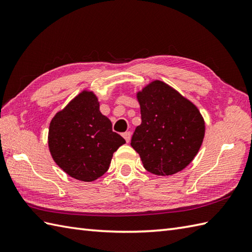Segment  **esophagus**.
<instances>
[{"instance_id": "1", "label": "esophagus", "mask_w": 252, "mask_h": 252, "mask_svg": "<svg viewBox=\"0 0 252 252\" xmlns=\"http://www.w3.org/2000/svg\"><path fill=\"white\" fill-rule=\"evenodd\" d=\"M122 136L125 137V140L126 141V143H129L130 140H131V132L130 131H126V132L123 133Z\"/></svg>"}]
</instances>
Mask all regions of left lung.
I'll use <instances>...</instances> for the list:
<instances>
[{
  "mask_svg": "<svg viewBox=\"0 0 252 252\" xmlns=\"http://www.w3.org/2000/svg\"><path fill=\"white\" fill-rule=\"evenodd\" d=\"M142 123L131 146L144 168L157 175H171L195 158L205 136V121L197 107L162 81H154L137 93Z\"/></svg>",
  "mask_w": 252,
  "mask_h": 252,
  "instance_id": "1",
  "label": "left lung"
}]
</instances>
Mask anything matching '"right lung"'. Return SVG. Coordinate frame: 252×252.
Returning <instances> with one entry per match:
<instances>
[{"instance_id": "add662e5", "label": "right lung", "mask_w": 252, "mask_h": 252, "mask_svg": "<svg viewBox=\"0 0 252 252\" xmlns=\"http://www.w3.org/2000/svg\"><path fill=\"white\" fill-rule=\"evenodd\" d=\"M126 143L99 111L93 92L83 91L53 118L49 147L54 161L76 180L92 182L109 168L112 155Z\"/></svg>"}]
</instances>
